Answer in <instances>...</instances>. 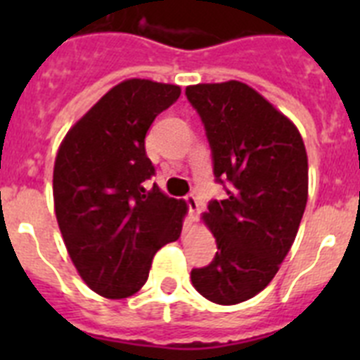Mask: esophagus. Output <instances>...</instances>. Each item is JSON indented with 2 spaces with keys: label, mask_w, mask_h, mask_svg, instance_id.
I'll return each mask as SVG.
<instances>
[{
  "label": "esophagus",
  "mask_w": 360,
  "mask_h": 360,
  "mask_svg": "<svg viewBox=\"0 0 360 360\" xmlns=\"http://www.w3.org/2000/svg\"><path fill=\"white\" fill-rule=\"evenodd\" d=\"M186 203H187V207H189V219L191 221H196V218H198V212H200L198 198H196L193 193H189V195L186 196Z\"/></svg>",
  "instance_id": "1"
}]
</instances>
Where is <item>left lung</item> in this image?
I'll return each instance as SVG.
<instances>
[{
  "label": "left lung",
  "instance_id": "8db88e82",
  "mask_svg": "<svg viewBox=\"0 0 360 360\" xmlns=\"http://www.w3.org/2000/svg\"><path fill=\"white\" fill-rule=\"evenodd\" d=\"M186 95L227 191L203 212L218 252L191 281L212 303L236 304L272 281L294 243L308 200L307 149L294 122L243 82L187 86Z\"/></svg>",
  "mask_w": 360,
  "mask_h": 360
}]
</instances>
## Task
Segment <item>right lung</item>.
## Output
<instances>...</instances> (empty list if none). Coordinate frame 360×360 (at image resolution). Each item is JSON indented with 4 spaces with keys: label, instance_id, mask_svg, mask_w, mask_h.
I'll return each instance as SVG.
<instances>
[{
    "label": "right lung",
    "instance_id": "add662e5",
    "mask_svg": "<svg viewBox=\"0 0 360 360\" xmlns=\"http://www.w3.org/2000/svg\"><path fill=\"white\" fill-rule=\"evenodd\" d=\"M180 86L128 79L113 86L66 133L53 165V207L66 250L98 295L144 287L153 256L182 232L187 205L146 189L155 165L146 133L176 103Z\"/></svg>",
    "mask_w": 360,
    "mask_h": 360
}]
</instances>
